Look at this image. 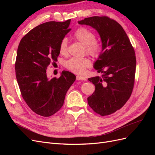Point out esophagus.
Segmentation results:
<instances>
[{"label":"esophagus","instance_id":"34e87169","mask_svg":"<svg viewBox=\"0 0 155 155\" xmlns=\"http://www.w3.org/2000/svg\"><path fill=\"white\" fill-rule=\"evenodd\" d=\"M76 79L77 80H86V78L83 76H78L76 77Z\"/></svg>","mask_w":155,"mask_h":155}]
</instances>
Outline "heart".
Here are the masks:
<instances>
[{
  "label": "heart",
  "mask_w": 155,
  "mask_h": 155,
  "mask_svg": "<svg viewBox=\"0 0 155 155\" xmlns=\"http://www.w3.org/2000/svg\"><path fill=\"white\" fill-rule=\"evenodd\" d=\"M75 39L85 45L86 53L94 58H99L101 54L103 46L99 40L96 39L95 34L85 27L79 28L74 32ZM59 52L62 55L68 53V41L63 38L59 44ZM91 67V62L87 58H72L65 63V67L70 71L78 74H83L88 68Z\"/></svg>",
  "instance_id": "b5f03b06"
}]
</instances>
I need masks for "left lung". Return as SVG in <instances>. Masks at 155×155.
<instances>
[{
  "label": "left lung",
  "mask_w": 155,
  "mask_h": 155,
  "mask_svg": "<svg viewBox=\"0 0 155 155\" xmlns=\"http://www.w3.org/2000/svg\"><path fill=\"white\" fill-rule=\"evenodd\" d=\"M92 26L100 34L102 52L94 64L101 76L88 78L95 91L88 104L101 116L120 109L132 94L135 78L136 56L127 35L118 22L107 16H94L78 21Z\"/></svg>",
  "instance_id": "left-lung-1"
}]
</instances>
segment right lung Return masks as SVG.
<instances>
[{
    "mask_svg": "<svg viewBox=\"0 0 155 155\" xmlns=\"http://www.w3.org/2000/svg\"><path fill=\"white\" fill-rule=\"evenodd\" d=\"M70 19L50 21L36 26L22 37L15 64L16 78L23 99L37 114L48 117L64 104L76 76L63 70L59 78L48 79L46 70L58 61L60 42L70 31Z\"/></svg>",
    "mask_w": 155,
    "mask_h": 155,
    "instance_id": "obj_1",
    "label": "right lung"
}]
</instances>
